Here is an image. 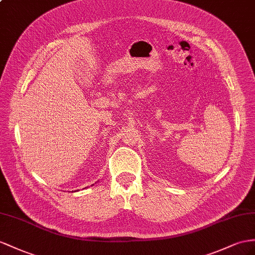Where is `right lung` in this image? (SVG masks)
Returning a JSON list of instances; mask_svg holds the SVG:
<instances>
[{
    "instance_id": "right-lung-1",
    "label": "right lung",
    "mask_w": 255,
    "mask_h": 255,
    "mask_svg": "<svg viewBox=\"0 0 255 255\" xmlns=\"http://www.w3.org/2000/svg\"><path fill=\"white\" fill-rule=\"evenodd\" d=\"M93 185H94V184H93Z\"/></svg>"
}]
</instances>
